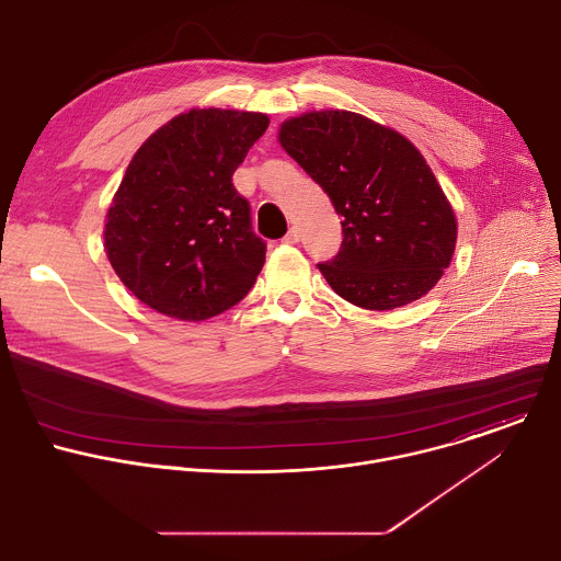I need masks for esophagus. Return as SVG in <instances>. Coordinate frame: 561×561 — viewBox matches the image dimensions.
Listing matches in <instances>:
<instances>
[{"instance_id": "obj_1", "label": "esophagus", "mask_w": 561, "mask_h": 561, "mask_svg": "<svg viewBox=\"0 0 561 561\" xmlns=\"http://www.w3.org/2000/svg\"><path fill=\"white\" fill-rule=\"evenodd\" d=\"M284 242H286V244H297V242H299V228H297V226H293V228L286 232Z\"/></svg>"}]
</instances>
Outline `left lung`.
<instances>
[{"label":"left lung","mask_w":561,"mask_h":561,"mask_svg":"<svg viewBox=\"0 0 561 561\" xmlns=\"http://www.w3.org/2000/svg\"><path fill=\"white\" fill-rule=\"evenodd\" d=\"M279 144L342 217L340 253L317 264L331 288L368 310L424 297L448 268L457 219L422 152L351 111L286 119Z\"/></svg>","instance_id":"8db88e82"}]
</instances>
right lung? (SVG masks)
Segmentation results:
<instances>
[{"mask_svg":"<svg viewBox=\"0 0 561 561\" xmlns=\"http://www.w3.org/2000/svg\"><path fill=\"white\" fill-rule=\"evenodd\" d=\"M266 128L262 113L193 108L133 154L106 215L104 249L139 301L202 322L249 295L266 242L232 173Z\"/></svg>","mask_w":561,"mask_h":561,"instance_id":"obj_1","label":"right lung"}]
</instances>
